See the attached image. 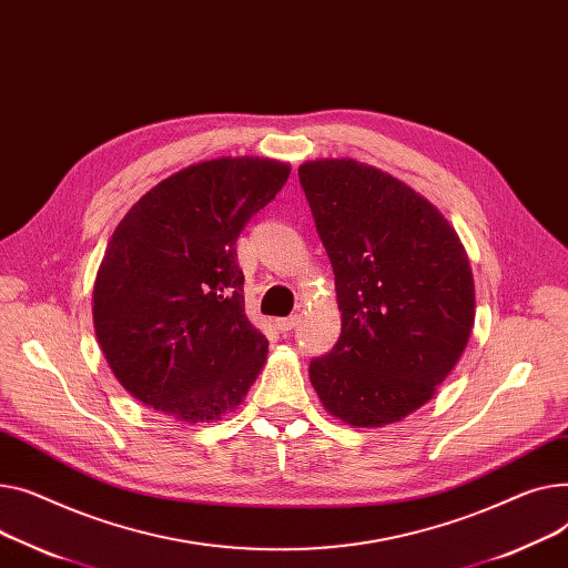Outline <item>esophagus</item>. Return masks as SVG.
<instances>
[{
	"mask_svg": "<svg viewBox=\"0 0 568 568\" xmlns=\"http://www.w3.org/2000/svg\"><path fill=\"white\" fill-rule=\"evenodd\" d=\"M297 323H300V316L293 314V316H286V318H277V321H275V327H277L280 332H291Z\"/></svg>",
	"mask_w": 568,
	"mask_h": 568,
	"instance_id": "34e87169",
	"label": "esophagus"
}]
</instances>
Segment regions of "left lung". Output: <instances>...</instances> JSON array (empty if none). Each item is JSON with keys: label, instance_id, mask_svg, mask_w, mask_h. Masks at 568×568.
<instances>
[{"label": "left lung", "instance_id": "8db88e82", "mask_svg": "<svg viewBox=\"0 0 568 568\" xmlns=\"http://www.w3.org/2000/svg\"><path fill=\"white\" fill-rule=\"evenodd\" d=\"M335 271L342 337L314 357L325 410L355 428L404 419L436 394L475 325V280L454 226L404 181L351 158L297 170Z\"/></svg>", "mask_w": 568, "mask_h": 568}]
</instances>
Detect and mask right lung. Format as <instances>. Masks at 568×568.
Returning a JSON list of instances; mask_svg holds the SVG:
<instances>
[{
    "label": "right lung",
    "instance_id": "obj_1",
    "mask_svg": "<svg viewBox=\"0 0 568 568\" xmlns=\"http://www.w3.org/2000/svg\"><path fill=\"white\" fill-rule=\"evenodd\" d=\"M291 166L271 158L196 162L151 187L114 229L93 284V327L112 374L187 424L233 413L268 339L245 314L236 241Z\"/></svg>",
    "mask_w": 568,
    "mask_h": 568
}]
</instances>
